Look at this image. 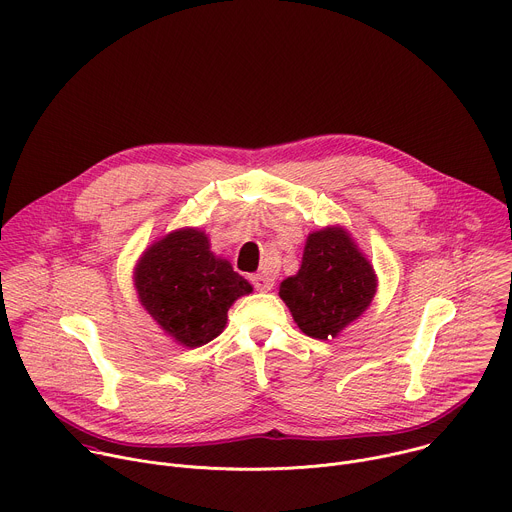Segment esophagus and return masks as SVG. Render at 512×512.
<instances>
[{
    "instance_id": "34e87169",
    "label": "esophagus",
    "mask_w": 512,
    "mask_h": 512,
    "mask_svg": "<svg viewBox=\"0 0 512 512\" xmlns=\"http://www.w3.org/2000/svg\"><path fill=\"white\" fill-rule=\"evenodd\" d=\"M251 283L257 291H269L273 287V279L265 273H257V275H251Z\"/></svg>"
}]
</instances>
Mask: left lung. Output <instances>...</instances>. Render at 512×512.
<instances>
[{
    "instance_id": "8db88e82",
    "label": "left lung",
    "mask_w": 512,
    "mask_h": 512,
    "mask_svg": "<svg viewBox=\"0 0 512 512\" xmlns=\"http://www.w3.org/2000/svg\"><path fill=\"white\" fill-rule=\"evenodd\" d=\"M377 277L371 263L342 229L312 233L298 275L287 277L279 296L312 338H334L375 298Z\"/></svg>"
}]
</instances>
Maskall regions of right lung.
Masks as SVG:
<instances>
[{"label":"right lung","mask_w":512,"mask_h":512,"mask_svg":"<svg viewBox=\"0 0 512 512\" xmlns=\"http://www.w3.org/2000/svg\"><path fill=\"white\" fill-rule=\"evenodd\" d=\"M141 306L178 342L202 346L223 332L233 302L253 287L225 259H216L204 233H170L145 251L135 269Z\"/></svg>","instance_id":"obj_1"}]
</instances>
